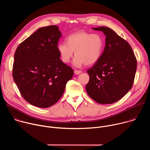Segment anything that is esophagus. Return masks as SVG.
I'll use <instances>...</instances> for the list:
<instances>
[{"label":"esophagus","mask_w":150,"mask_h":150,"mask_svg":"<svg viewBox=\"0 0 150 150\" xmlns=\"http://www.w3.org/2000/svg\"><path fill=\"white\" fill-rule=\"evenodd\" d=\"M81 73V71H78V70H75L74 71V74L75 75H79Z\"/></svg>","instance_id":"34e87169"}]
</instances>
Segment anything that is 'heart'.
Returning <instances> with one entry per match:
<instances>
[{
	"label": "heart",
	"instance_id": "1",
	"mask_svg": "<svg viewBox=\"0 0 150 150\" xmlns=\"http://www.w3.org/2000/svg\"><path fill=\"white\" fill-rule=\"evenodd\" d=\"M66 41L67 43L60 42L57 46L60 57L64 63L70 61L74 52L76 56L73 64L76 67L83 64L91 65L96 63L101 56L104 40L98 34H91L80 30L68 35Z\"/></svg>",
	"mask_w": 150,
	"mask_h": 150
}]
</instances>
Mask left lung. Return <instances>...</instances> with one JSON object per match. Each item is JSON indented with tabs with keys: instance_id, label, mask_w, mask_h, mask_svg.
I'll list each match as a JSON object with an SVG mask.
<instances>
[{
	"instance_id": "8db88e82",
	"label": "left lung",
	"mask_w": 150,
	"mask_h": 150,
	"mask_svg": "<svg viewBox=\"0 0 150 150\" xmlns=\"http://www.w3.org/2000/svg\"><path fill=\"white\" fill-rule=\"evenodd\" d=\"M102 31L105 46L99 60L87 72L88 96L98 103H114L129 91L134 83L137 63L128 42L107 27L93 28Z\"/></svg>"
}]
</instances>
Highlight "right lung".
<instances>
[{
    "instance_id": "right-lung-1",
    "label": "right lung",
    "mask_w": 150,
    "mask_h": 150,
    "mask_svg": "<svg viewBox=\"0 0 150 150\" xmlns=\"http://www.w3.org/2000/svg\"><path fill=\"white\" fill-rule=\"evenodd\" d=\"M62 36L57 25L40 28L21 42L15 53L14 81L24 98L38 108L54 104L74 75L59 58L57 46Z\"/></svg>"
}]
</instances>
